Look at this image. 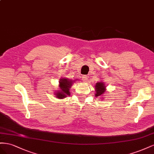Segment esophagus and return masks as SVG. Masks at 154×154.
<instances>
[{"label":"esophagus","instance_id":"1","mask_svg":"<svg viewBox=\"0 0 154 154\" xmlns=\"http://www.w3.org/2000/svg\"><path fill=\"white\" fill-rule=\"evenodd\" d=\"M88 76L84 75V76L82 77V80L85 81H86L88 80Z\"/></svg>","mask_w":154,"mask_h":154}]
</instances>
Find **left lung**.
<instances>
[{
  "label": "left lung",
  "mask_w": 154,
  "mask_h": 154,
  "mask_svg": "<svg viewBox=\"0 0 154 154\" xmlns=\"http://www.w3.org/2000/svg\"><path fill=\"white\" fill-rule=\"evenodd\" d=\"M95 88V91H96L95 96L99 97L104 94V92L105 91V88H106V86H104V83L97 82L96 83Z\"/></svg>",
  "instance_id": "8db88e82"
}]
</instances>
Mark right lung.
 Instances as JSON below:
<instances>
[{
  "instance_id": "1",
  "label": "right lung",
  "mask_w": 154,
  "mask_h": 154,
  "mask_svg": "<svg viewBox=\"0 0 154 154\" xmlns=\"http://www.w3.org/2000/svg\"><path fill=\"white\" fill-rule=\"evenodd\" d=\"M72 80H69L68 79H63L59 81V86L60 90L57 93H56V97L59 99H63L64 97H66V96L70 95L69 91V88L72 86Z\"/></svg>"
}]
</instances>
